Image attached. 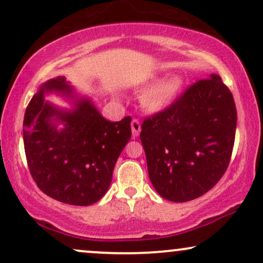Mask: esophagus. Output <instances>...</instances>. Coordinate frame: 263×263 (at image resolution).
Masks as SVG:
<instances>
[{
	"instance_id": "esophagus-1",
	"label": "esophagus",
	"mask_w": 263,
	"mask_h": 263,
	"mask_svg": "<svg viewBox=\"0 0 263 263\" xmlns=\"http://www.w3.org/2000/svg\"><path fill=\"white\" fill-rule=\"evenodd\" d=\"M131 128H132V136L134 137H137L141 132V122L138 120L134 119L131 122Z\"/></svg>"
}]
</instances>
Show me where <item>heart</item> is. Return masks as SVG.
Instances as JSON below:
<instances>
[{
  "mask_svg": "<svg viewBox=\"0 0 263 263\" xmlns=\"http://www.w3.org/2000/svg\"><path fill=\"white\" fill-rule=\"evenodd\" d=\"M183 88L180 77H173L154 85L142 98V104L148 111L159 112L169 107L175 101Z\"/></svg>",
  "mask_w": 263,
  "mask_h": 263,
  "instance_id": "1",
  "label": "heart"
}]
</instances>
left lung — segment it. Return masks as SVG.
<instances>
[{
    "mask_svg": "<svg viewBox=\"0 0 263 263\" xmlns=\"http://www.w3.org/2000/svg\"><path fill=\"white\" fill-rule=\"evenodd\" d=\"M140 135L149 179L172 202L204 195L222 179L232 158L236 107L218 74L200 80L167 109L148 116Z\"/></svg>",
    "mask_w": 263,
    "mask_h": 263,
    "instance_id": "1",
    "label": "left lung"
}]
</instances>
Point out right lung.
Segmentation results:
<instances>
[{
    "label": "right lung",
    "mask_w": 263,
    "mask_h": 263,
    "mask_svg": "<svg viewBox=\"0 0 263 263\" xmlns=\"http://www.w3.org/2000/svg\"><path fill=\"white\" fill-rule=\"evenodd\" d=\"M47 91L72 97L65 77L47 81L25 110L24 151L31 178L44 194L73 205L96 203L106 194L114 166L131 138V118L107 121L88 99L73 110L44 101ZM56 122L65 123L58 132Z\"/></svg>",
    "instance_id": "1"
}]
</instances>
